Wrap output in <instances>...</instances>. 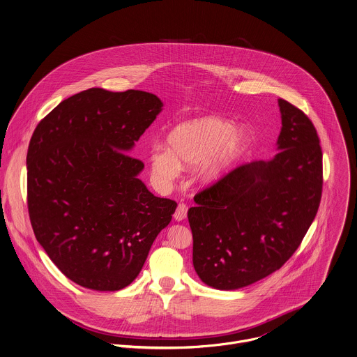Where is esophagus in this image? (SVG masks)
<instances>
[{"label": "esophagus", "mask_w": 357, "mask_h": 357, "mask_svg": "<svg viewBox=\"0 0 357 357\" xmlns=\"http://www.w3.org/2000/svg\"><path fill=\"white\" fill-rule=\"evenodd\" d=\"M187 211H188V207L184 204V203H180L178 206H177V210H176V213H174V220L177 221V222H180V221H184L185 218H187Z\"/></svg>", "instance_id": "1"}]
</instances>
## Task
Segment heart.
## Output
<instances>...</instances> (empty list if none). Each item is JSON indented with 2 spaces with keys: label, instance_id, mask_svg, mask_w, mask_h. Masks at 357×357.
<instances>
[{
  "label": "heart",
  "instance_id": "obj_1",
  "mask_svg": "<svg viewBox=\"0 0 357 357\" xmlns=\"http://www.w3.org/2000/svg\"><path fill=\"white\" fill-rule=\"evenodd\" d=\"M251 143L243 127L218 116L197 117L177 124L165 139L166 150L155 149L149 157L153 174L161 181H172L180 169L190 170L200 184L221 180Z\"/></svg>",
  "mask_w": 357,
  "mask_h": 357
}]
</instances>
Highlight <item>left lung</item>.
I'll return each instance as SVG.
<instances>
[{"instance_id": "8db88e82", "label": "left lung", "mask_w": 357, "mask_h": 357, "mask_svg": "<svg viewBox=\"0 0 357 357\" xmlns=\"http://www.w3.org/2000/svg\"><path fill=\"white\" fill-rule=\"evenodd\" d=\"M278 153L245 163L194 197L188 210L195 271L234 291L277 271L298 248L322 196V150L311 120L278 99Z\"/></svg>"}]
</instances>
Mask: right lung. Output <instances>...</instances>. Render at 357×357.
<instances>
[{"label":"right lung","instance_id":"1","mask_svg":"<svg viewBox=\"0 0 357 357\" xmlns=\"http://www.w3.org/2000/svg\"><path fill=\"white\" fill-rule=\"evenodd\" d=\"M140 90L89 89L63 100L33 130L27 153L35 237L75 284L99 292L128 287L172 221L177 203L157 197L130 154L162 112Z\"/></svg>","mask_w":357,"mask_h":357}]
</instances>
